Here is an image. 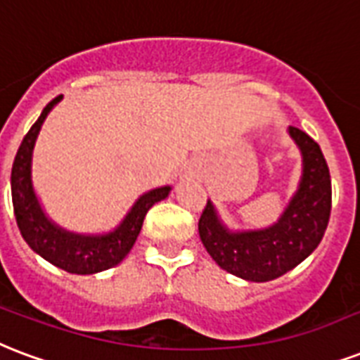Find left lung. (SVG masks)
Listing matches in <instances>:
<instances>
[{
    "label": "left lung",
    "instance_id": "obj_1",
    "mask_svg": "<svg viewBox=\"0 0 360 360\" xmlns=\"http://www.w3.org/2000/svg\"><path fill=\"white\" fill-rule=\"evenodd\" d=\"M302 153V177L278 223L260 230L232 232L207 200L198 223L200 240L223 270L247 281H271L314 253L325 236L333 186L321 147L306 131L289 126Z\"/></svg>",
    "mask_w": 360,
    "mask_h": 360
}]
</instances>
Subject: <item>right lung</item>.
<instances>
[{
  "instance_id": "add662e5",
  "label": "right lung",
  "mask_w": 360,
  "mask_h": 360,
  "mask_svg": "<svg viewBox=\"0 0 360 360\" xmlns=\"http://www.w3.org/2000/svg\"><path fill=\"white\" fill-rule=\"evenodd\" d=\"M60 100L62 96L46 103L39 119L35 120V124L30 128L18 147V153L13 162V172H11L13 207H15L16 224L20 229L22 238L35 253L70 274L89 276V274H98V271L113 268L130 253L137 236L141 232L147 211L156 202L168 198L172 186H160V188L145 192L143 196H139L136 204L131 205V210L126 213L122 223L107 234H75L52 223L41 207L39 198L34 191L32 155H34L35 139L39 136L46 115L51 113L52 107Z\"/></svg>"
}]
</instances>
